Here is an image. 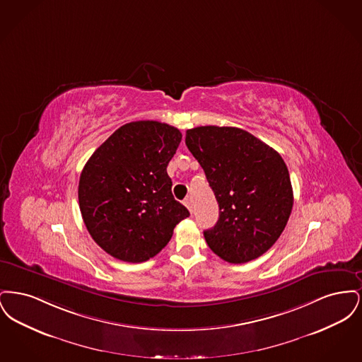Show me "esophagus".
Returning <instances> with one entry per match:
<instances>
[{
    "mask_svg": "<svg viewBox=\"0 0 362 362\" xmlns=\"http://www.w3.org/2000/svg\"><path fill=\"white\" fill-rule=\"evenodd\" d=\"M183 204H185V206L187 207V209H189V211H191V213H192V201H191V198H186V199H185V202H183Z\"/></svg>",
    "mask_w": 362,
    "mask_h": 362,
    "instance_id": "1",
    "label": "esophagus"
}]
</instances>
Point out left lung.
I'll use <instances>...</instances> for the list:
<instances>
[{
  "label": "left lung",
  "instance_id": "8db88e82",
  "mask_svg": "<svg viewBox=\"0 0 362 362\" xmlns=\"http://www.w3.org/2000/svg\"><path fill=\"white\" fill-rule=\"evenodd\" d=\"M186 145L204 168L220 207L217 224L204 232L210 250L229 263L263 255L292 211V183L284 158L238 127L189 129Z\"/></svg>",
  "mask_w": 362,
  "mask_h": 362
}]
</instances>
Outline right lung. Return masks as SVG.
Masks as SVG:
<instances>
[{"instance_id":"right-lung-1","label":"right lung","mask_w":362,"mask_h":362,"mask_svg":"<svg viewBox=\"0 0 362 362\" xmlns=\"http://www.w3.org/2000/svg\"><path fill=\"white\" fill-rule=\"evenodd\" d=\"M180 141L182 133L167 123L130 122L86 161L78 182L81 216L111 257L130 263L153 258L189 217L167 173Z\"/></svg>"}]
</instances>
